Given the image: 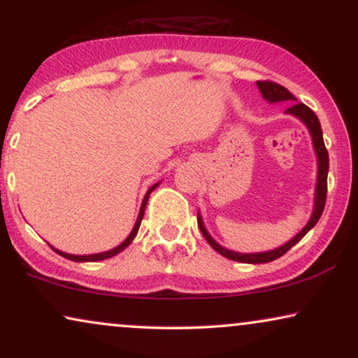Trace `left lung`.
<instances>
[{
  "label": "left lung",
  "instance_id": "obj_1",
  "mask_svg": "<svg viewBox=\"0 0 358 358\" xmlns=\"http://www.w3.org/2000/svg\"><path fill=\"white\" fill-rule=\"evenodd\" d=\"M259 91L264 99L271 104H275V102H295L296 97L292 94L290 91L285 90V87L277 85V83L272 81H257L256 83ZM287 114H290L293 117H296L298 120L303 122V125L306 127L308 131H310L311 140H313V148H315V155L317 159V176H316V187H315V203H313V213L308 223L303 227L301 231H298L295 236H293L290 241H287L282 246H278L275 249H271V251H264V252H236L231 251V249L223 248L222 244H218L215 239L212 238V234L207 231L205 228L202 215L200 212L197 213V223L200 231H202L203 238L207 239L210 246H212L215 251L222 254V256L231 259V261L236 262H244V264H266V262H272L283 256L288 249L295 246V244L300 241V239L305 236V234L310 231L311 228H315V224L317 223V220L321 218L322 210H324V203H326V192H327V173H329V155H327V150L324 146V140H322V130H321V124L317 120V117L315 112H313L310 107L305 104H292L288 109L285 110Z\"/></svg>",
  "mask_w": 358,
  "mask_h": 358
}]
</instances>
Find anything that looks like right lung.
<instances>
[{
	"label": "right lung",
	"mask_w": 358,
	"mask_h": 358,
	"mask_svg": "<svg viewBox=\"0 0 358 358\" xmlns=\"http://www.w3.org/2000/svg\"><path fill=\"white\" fill-rule=\"evenodd\" d=\"M158 185H159V182H156L155 185H151V187H150L148 190H146V194H145V197H143V202H141V207H140L138 218H136L134 229H131L129 236L125 238V241H122V243L119 244V246H115L114 249H110V251H106V252H97V254H87V256H78V254H68V252H63V251H60V249H57V248H53V246H50V248H52L53 251H55L57 254H60L62 257L70 259V261H75V262H96V261H104V259H109V257H114V256H117V254L124 251L125 248H129V246H130V243L134 241V239H135L136 233H138L140 224H141V220H143L145 208H146V202H148L150 194L153 192V190H155L156 187H158Z\"/></svg>",
	"instance_id": "1"
}]
</instances>
